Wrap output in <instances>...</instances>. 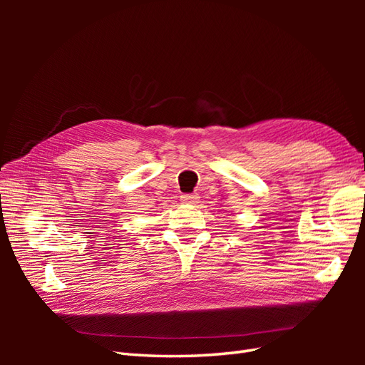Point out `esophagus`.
<instances>
[{
    "instance_id": "esophagus-1",
    "label": "esophagus",
    "mask_w": 365,
    "mask_h": 365,
    "mask_svg": "<svg viewBox=\"0 0 365 365\" xmlns=\"http://www.w3.org/2000/svg\"><path fill=\"white\" fill-rule=\"evenodd\" d=\"M181 201L187 202V204H196L197 201H200V196L192 195V193H187V195L181 196Z\"/></svg>"
}]
</instances>
